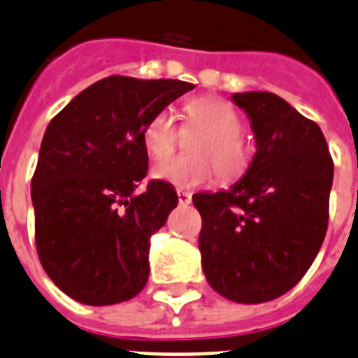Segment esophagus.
<instances>
[{
  "mask_svg": "<svg viewBox=\"0 0 358 358\" xmlns=\"http://www.w3.org/2000/svg\"><path fill=\"white\" fill-rule=\"evenodd\" d=\"M191 200H193V194L189 193V191H184V189H178V202L182 206L191 204Z\"/></svg>",
  "mask_w": 358,
  "mask_h": 358,
  "instance_id": "obj_1",
  "label": "esophagus"
}]
</instances>
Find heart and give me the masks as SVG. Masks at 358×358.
Masks as SVG:
<instances>
[{
  "mask_svg": "<svg viewBox=\"0 0 358 358\" xmlns=\"http://www.w3.org/2000/svg\"><path fill=\"white\" fill-rule=\"evenodd\" d=\"M189 127L202 129L189 156H176L156 165L154 176L176 187H196L213 178L239 180L252 165L254 149L241 134L239 112L222 99L196 97L185 103ZM143 145L152 159H165L178 145V127L169 110H159L143 127Z\"/></svg>",
  "mask_w": 358,
  "mask_h": 358,
  "instance_id": "1",
  "label": "heart"
}]
</instances>
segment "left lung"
Returning <instances> with one entry per match:
<instances>
[{
  "label": "left lung",
  "instance_id": "left-lung-1",
  "mask_svg": "<svg viewBox=\"0 0 358 358\" xmlns=\"http://www.w3.org/2000/svg\"><path fill=\"white\" fill-rule=\"evenodd\" d=\"M257 152L228 191L193 194L202 217L206 280L237 303L289 292L315 261L327 231L333 159L320 127L268 92L234 94Z\"/></svg>",
  "mask_w": 358,
  "mask_h": 358
}]
</instances>
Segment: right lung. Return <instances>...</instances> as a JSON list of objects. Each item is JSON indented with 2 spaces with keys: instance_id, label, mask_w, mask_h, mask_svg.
Instances as JSON below:
<instances>
[{
  "instance_id": "right-lung-1",
  "label": "right lung",
  "mask_w": 358,
  "mask_h": 358,
  "mask_svg": "<svg viewBox=\"0 0 358 358\" xmlns=\"http://www.w3.org/2000/svg\"><path fill=\"white\" fill-rule=\"evenodd\" d=\"M194 86L113 75L71 99L43 134L31 182L34 237L45 274L84 305H113L149 280L150 237L178 204L147 176L143 127Z\"/></svg>"
}]
</instances>
